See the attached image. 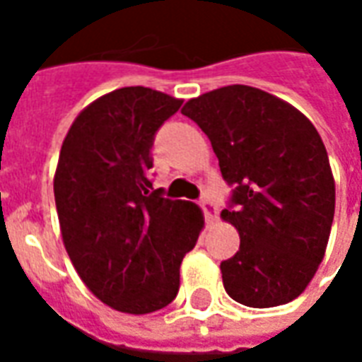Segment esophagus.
Wrapping results in <instances>:
<instances>
[{"instance_id": "34e87169", "label": "esophagus", "mask_w": 362, "mask_h": 362, "mask_svg": "<svg viewBox=\"0 0 362 362\" xmlns=\"http://www.w3.org/2000/svg\"><path fill=\"white\" fill-rule=\"evenodd\" d=\"M202 209H204L207 223H215V221H217V207H215V204H213V202H209V199H204V202H202Z\"/></svg>"}]
</instances>
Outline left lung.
<instances>
[{
  "mask_svg": "<svg viewBox=\"0 0 362 362\" xmlns=\"http://www.w3.org/2000/svg\"><path fill=\"white\" fill-rule=\"evenodd\" d=\"M182 114L209 137L235 209L221 217L240 248L221 264L230 298L252 308L291 303L326 254L335 211L327 151L312 122L279 96L228 85L189 98Z\"/></svg>",
  "mask_w": 362,
  "mask_h": 362,
  "instance_id": "obj_1",
  "label": "left lung"
}]
</instances>
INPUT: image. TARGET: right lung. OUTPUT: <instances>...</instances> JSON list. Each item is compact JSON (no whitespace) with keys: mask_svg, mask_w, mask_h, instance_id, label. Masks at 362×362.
<instances>
[{"mask_svg":"<svg viewBox=\"0 0 362 362\" xmlns=\"http://www.w3.org/2000/svg\"><path fill=\"white\" fill-rule=\"evenodd\" d=\"M182 106L147 87H124L85 106L54 174L59 230L90 293L124 314L174 300L180 264L204 228L199 205L160 197L149 180L153 137Z\"/></svg>","mask_w":362,"mask_h":362,"instance_id":"right-lung-1","label":"right lung"}]
</instances>
